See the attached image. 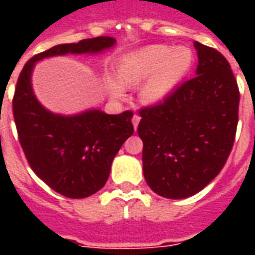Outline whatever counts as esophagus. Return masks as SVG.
Returning a JSON list of instances; mask_svg holds the SVG:
<instances>
[{
	"instance_id": "esophagus-1",
	"label": "esophagus",
	"mask_w": 255,
	"mask_h": 255,
	"mask_svg": "<svg viewBox=\"0 0 255 255\" xmlns=\"http://www.w3.org/2000/svg\"><path fill=\"white\" fill-rule=\"evenodd\" d=\"M139 122H140V116H139V115H133V116H132V124H133V128H135V129L138 128Z\"/></svg>"
}]
</instances>
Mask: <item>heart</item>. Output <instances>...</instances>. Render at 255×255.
<instances>
[{
	"label": "heart",
	"mask_w": 255,
	"mask_h": 255,
	"mask_svg": "<svg viewBox=\"0 0 255 255\" xmlns=\"http://www.w3.org/2000/svg\"><path fill=\"white\" fill-rule=\"evenodd\" d=\"M194 52L187 46L150 45L128 53L120 60L117 76L124 86L142 84L140 100L146 104L164 101L188 75L194 65ZM117 97L124 94L120 83L112 84Z\"/></svg>",
	"instance_id": "heart-1"
}]
</instances>
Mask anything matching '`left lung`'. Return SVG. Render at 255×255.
<instances>
[{
    "label": "left lung",
    "instance_id": "obj_1",
    "mask_svg": "<svg viewBox=\"0 0 255 255\" xmlns=\"http://www.w3.org/2000/svg\"><path fill=\"white\" fill-rule=\"evenodd\" d=\"M197 75L139 111L143 175L161 197L182 199L217 176L235 142L239 89L227 58L194 42Z\"/></svg>",
    "mask_w": 255,
    "mask_h": 255
}]
</instances>
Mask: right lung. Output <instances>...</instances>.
Listing matches in <instances>:
<instances>
[{
  "label": "right lung",
  "instance_id": "add662e5",
  "mask_svg": "<svg viewBox=\"0 0 255 255\" xmlns=\"http://www.w3.org/2000/svg\"><path fill=\"white\" fill-rule=\"evenodd\" d=\"M115 43L112 36H97L53 46L30 58L17 79L12 105L20 146L31 169L64 197H90L105 186L112 161L133 133V113L106 115L93 109L76 116L54 115L36 101L31 72L42 58L100 53Z\"/></svg>",
  "mask_w": 255,
  "mask_h": 255
}]
</instances>
